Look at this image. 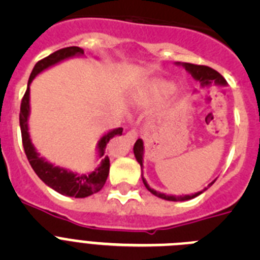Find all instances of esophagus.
Here are the masks:
<instances>
[{"label":"esophagus","instance_id":"1","mask_svg":"<svg viewBox=\"0 0 260 260\" xmlns=\"http://www.w3.org/2000/svg\"><path fill=\"white\" fill-rule=\"evenodd\" d=\"M137 137H138V133L135 132V130H130V132L126 133V138H127L128 141L132 142V143H133V142H135Z\"/></svg>","mask_w":260,"mask_h":260}]
</instances>
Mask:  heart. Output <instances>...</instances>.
I'll list each match as a JSON object with an SVG mask.
<instances>
[{"label":"heart","instance_id":"b5f03b06","mask_svg":"<svg viewBox=\"0 0 260 260\" xmlns=\"http://www.w3.org/2000/svg\"><path fill=\"white\" fill-rule=\"evenodd\" d=\"M173 88V83L168 82V80H152V82H148V83L143 87V89H142L141 92V98L144 103L151 104V103L157 102L158 99H161L162 96L172 92Z\"/></svg>","mask_w":260,"mask_h":260}]
</instances>
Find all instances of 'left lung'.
Listing matches in <instances>:
<instances>
[{
    "mask_svg": "<svg viewBox=\"0 0 260 260\" xmlns=\"http://www.w3.org/2000/svg\"><path fill=\"white\" fill-rule=\"evenodd\" d=\"M176 65L182 66V68L185 69L187 73H189V74H191V77L194 78L195 80H198L199 83H201L202 88L210 87L212 83L216 84V86H220V87H225L226 84H228L226 83V80L224 79V77H222L221 74H219L217 71L213 70V69H211V68H208V66L192 65V63H187V62H176ZM133 151H134V156H135V158H137V161L139 162V165H141V168H142V181H143L144 186H146V189L148 190L151 194H153L155 197H157V198H161V199H165V201H171V202L190 201V199L195 198V197H198V195H201L202 192L206 191V190H207L208 187H210V186L216 181V180L212 181V182H211L207 187H204L202 191H198V192H195V194H190V195H167V194H164V192L156 191L155 189L150 187V185L147 183L146 178L143 177L144 143L142 139H138V141L135 142Z\"/></svg>",
    "mask_w": 260,
    "mask_h": 260,
    "instance_id": "left-lung-1",
    "label": "left lung"
}]
</instances>
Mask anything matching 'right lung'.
<instances>
[{
    "label": "right lung",
    "mask_w": 260,
    "mask_h": 260,
    "mask_svg": "<svg viewBox=\"0 0 260 260\" xmlns=\"http://www.w3.org/2000/svg\"><path fill=\"white\" fill-rule=\"evenodd\" d=\"M84 50L79 47H69L59 49L57 52L52 53L44 59L39 61L32 70L29 75L28 84H27V91L23 96L22 104H20V114H19V125L20 132H22V141L23 147H24V152H26L27 158H28L29 164L32 169L35 171L38 177L47 186L54 191L59 192L66 197H73V198H86L89 195L96 194L98 191L103 189L105 185V181L109 174V157L104 156L105 147L108 142L116 135H122V127H117L113 130L104 133L102 138L99 139L96 151H98V158L102 161L92 172L88 173H78L73 172L66 168L54 165L53 162L48 161L47 158L43 157L38 150L35 148L34 143L31 141V135H29L28 127V118L31 113V105H29V86H31L32 80L35 79L40 73L48 70L52 66L57 65L59 62H63L69 58H74V57H83Z\"/></svg>",
    "instance_id": "obj_1"
}]
</instances>
